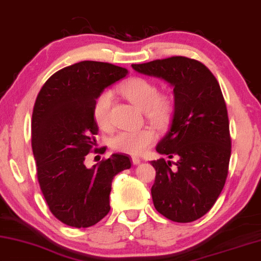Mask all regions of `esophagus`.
Listing matches in <instances>:
<instances>
[{"mask_svg":"<svg viewBox=\"0 0 261 261\" xmlns=\"http://www.w3.org/2000/svg\"><path fill=\"white\" fill-rule=\"evenodd\" d=\"M132 162H133L134 165H139V164L141 163V159L138 158V157H133V158H132Z\"/></svg>","mask_w":261,"mask_h":261,"instance_id":"1","label":"esophagus"}]
</instances>
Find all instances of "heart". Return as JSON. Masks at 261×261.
Returning <instances> with one entry per match:
<instances>
[{
    "mask_svg": "<svg viewBox=\"0 0 261 261\" xmlns=\"http://www.w3.org/2000/svg\"><path fill=\"white\" fill-rule=\"evenodd\" d=\"M120 93L135 107L145 112L154 123L165 122L170 118L173 104L170 97L159 95L156 84L144 77H132L120 87ZM112 93L104 90L95 99L93 107L94 120L100 128L110 126V107ZM156 140V134L151 129L121 130L110 140L112 149L128 154H141Z\"/></svg>",
    "mask_w": 261,
    "mask_h": 261,
    "instance_id": "heart-1",
    "label": "heart"
}]
</instances>
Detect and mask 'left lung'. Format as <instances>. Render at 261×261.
I'll return each mask as SVG.
<instances>
[{
  "label": "left lung",
  "instance_id": "8db88e82",
  "mask_svg": "<svg viewBox=\"0 0 261 261\" xmlns=\"http://www.w3.org/2000/svg\"><path fill=\"white\" fill-rule=\"evenodd\" d=\"M132 67L165 80L174 95L170 129L156 150L176 157V168L172 170L164 158L151 162L156 170L151 188L154 207L172 221L197 220L217 202L228 174L231 141L220 86L204 64L182 56Z\"/></svg>",
  "mask_w": 261,
  "mask_h": 261
}]
</instances>
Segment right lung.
<instances>
[{
  "mask_svg": "<svg viewBox=\"0 0 261 261\" xmlns=\"http://www.w3.org/2000/svg\"><path fill=\"white\" fill-rule=\"evenodd\" d=\"M127 74L110 63L84 61L45 81L32 114V149L40 188L59 221L75 228L94 226L110 211L114 175L130 168L129 157L113 153L91 168L86 156L95 144L98 127L95 99Z\"/></svg>",
  "mask_w": 261,
  "mask_h": 261,
  "instance_id": "add662e5",
  "label": "right lung"
}]
</instances>
